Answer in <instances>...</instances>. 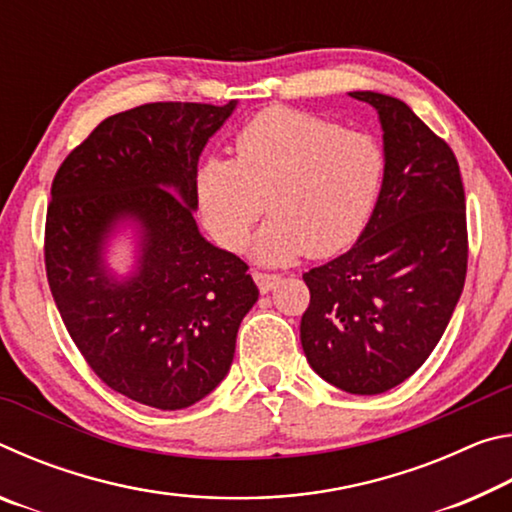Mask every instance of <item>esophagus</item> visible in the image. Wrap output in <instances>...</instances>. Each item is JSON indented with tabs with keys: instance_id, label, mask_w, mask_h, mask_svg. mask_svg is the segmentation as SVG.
<instances>
[{
	"instance_id": "34e87169",
	"label": "esophagus",
	"mask_w": 512,
	"mask_h": 512,
	"mask_svg": "<svg viewBox=\"0 0 512 512\" xmlns=\"http://www.w3.org/2000/svg\"><path fill=\"white\" fill-rule=\"evenodd\" d=\"M253 277H255L257 287H259V291H262V293L273 291L277 284H280V280H282V277L275 275V273H259V271H255Z\"/></svg>"
}]
</instances>
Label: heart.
Listing matches in <instances>:
<instances>
[{
  "instance_id": "heart-1",
  "label": "heart",
  "mask_w": 512,
  "mask_h": 512,
  "mask_svg": "<svg viewBox=\"0 0 512 512\" xmlns=\"http://www.w3.org/2000/svg\"><path fill=\"white\" fill-rule=\"evenodd\" d=\"M235 160L198 164L194 194L205 228L225 250H241L253 223L273 216L253 241L262 264L348 248L375 210L384 183V151L366 133L291 108L259 112L232 144Z\"/></svg>"
}]
</instances>
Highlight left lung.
I'll return each mask as SVG.
<instances>
[{"instance_id": "left-lung-1", "label": "left lung", "mask_w": 512, "mask_h": 512, "mask_svg": "<svg viewBox=\"0 0 512 512\" xmlns=\"http://www.w3.org/2000/svg\"><path fill=\"white\" fill-rule=\"evenodd\" d=\"M350 97L377 110L384 183L357 244L302 275L311 300L300 343L327 384L379 395L429 359L461 298L465 192L452 149L404 101Z\"/></svg>"}]
</instances>
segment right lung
I'll list each match as a JSON object with an SVG mask.
<instances>
[{"label":"right lung","instance_id":"1","mask_svg":"<svg viewBox=\"0 0 512 512\" xmlns=\"http://www.w3.org/2000/svg\"><path fill=\"white\" fill-rule=\"evenodd\" d=\"M237 101L146 103L103 119L51 185L45 264L69 336L112 391L153 409L201 402L228 375L259 298L248 266L207 241L198 158ZM126 236L134 262L109 266Z\"/></svg>","mask_w":512,"mask_h":512}]
</instances>
